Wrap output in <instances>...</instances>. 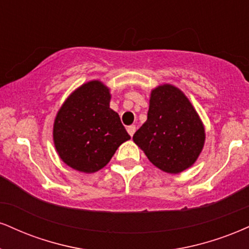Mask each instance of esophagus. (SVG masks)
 I'll return each mask as SVG.
<instances>
[{
	"label": "esophagus",
	"instance_id": "obj_1",
	"mask_svg": "<svg viewBox=\"0 0 249 249\" xmlns=\"http://www.w3.org/2000/svg\"><path fill=\"white\" fill-rule=\"evenodd\" d=\"M127 132L131 137H133L134 132H136V126H134V125H130V126H127Z\"/></svg>",
	"mask_w": 249,
	"mask_h": 249
}]
</instances>
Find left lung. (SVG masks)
I'll return each instance as SVG.
<instances>
[{
  "label": "left lung",
  "instance_id": "8db88e82",
  "mask_svg": "<svg viewBox=\"0 0 249 249\" xmlns=\"http://www.w3.org/2000/svg\"><path fill=\"white\" fill-rule=\"evenodd\" d=\"M204 140L202 122L183 92L170 85L152 91L147 121L133 142L154 166L170 174L183 172L197 160Z\"/></svg>",
  "mask_w": 249,
  "mask_h": 249
}]
</instances>
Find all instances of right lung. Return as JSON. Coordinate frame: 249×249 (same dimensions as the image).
Here are the masks:
<instances>
[{"mask_svg": "<svg viewBox=\"0 0 249 249\" xmlns=\"http://www.w3.org/2000/svg\"><path fill=\"white\" fill-rule=\"evenodd\" d=\"M109 103V89L100 81H90L74 91L59 110L53 139L59 157L71 168L97 172L131 138Z\"/></svg>", "mask_w": 249, "mask_h": 249, "instance_id": "1", "label": "right lung"}]
</instances>
